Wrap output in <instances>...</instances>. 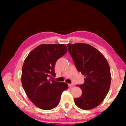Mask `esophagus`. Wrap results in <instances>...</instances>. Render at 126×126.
<instances>
[{"label":"esophagus","instance_id":"obj_1","mask_svg":"<svg viewBox=\"0 0 126 126\" xmlns=\"http://www.w3.org/2000/svg\"><path fill=\"white\" fill-rule=\"evenodd\" d=\"M74 85H75L74 84H68V86L70 88H71V87H72L73 86H74Z\"/></svg>","mask_w":126,"mask_h":126}]
</instances>
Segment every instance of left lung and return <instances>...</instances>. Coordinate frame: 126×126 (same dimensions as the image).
<instances>
[{
    "instance_id": "1",
    "label": "left lung",
    "mask_w": 126,
    "mask_h": 126,
    "mask_svg": "<svg viewBox=\"0 0 126 126\" xmlns=\"http://www.w3.org/2000/svg\"><path fill=\"white\" fill-rule=\"evenodd\" d=\"M68 50L78 72L84 76V83L77 85L82 91L75 103L89 110L100 105L109 91L111 75L109 63L98 50L86 43L68 44Z\"/></svg>"
}]
</instances>
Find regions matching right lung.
Returning a JSON list of instances; mask_svg holds the SVG:
<instances>
[{
  "label": "right lung",
  "instance_id": "right-lung-1",
  "mask_svg": "<svg viewBox=\"0 0 126 126\" xmlns=\"http://www.w3.org/2000/svg\"><path fill=\"white\" fill-rule=\"evenodd\" d=\"M68 51L64 44H44L30 52L22 68L21 83L26 95L43 110L56 107L61 94L68 90L66 83L51 79L55 77V64Z\"/></svg>",
  "mask_w": 126,
  "mask_h": 126
}]
</instances>
